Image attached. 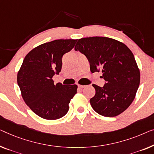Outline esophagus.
<instances>
[{
  "mask_svg": "<svg viewBox=\"0 0 154 154\" xmlns=\"http://www.w3.org/2000/svg\"><path fill=\"white\" fill-rule=\"evenodd\" d=\"M78 87H79V88H85L86 85H78Z\"/></svg>",
  "mask_w": 154,
  "mask_h": 154,
  "instance_id": "esophagus-1",
  "label": "esophagus"
}]
</instances>
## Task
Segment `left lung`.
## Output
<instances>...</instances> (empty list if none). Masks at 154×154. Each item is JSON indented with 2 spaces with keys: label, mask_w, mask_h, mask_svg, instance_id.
Masks as SVG:
<instances>
[{
  "label": "left lung",
  "mask_w": 154,
  "mask_h": 154,
  "mask_svg": "<svg viewBox=\"0 0 154 154\" xmlns=\"http://www.w3.org/2000/svg\"><path fill=\"white\" fill-rule=\"evenodd\" d=\"M74 50L85 55L91 72L101 71L103 87L92 85L96 90L90 104L98 114L112 117L126 110L135 99L140 75L131 51L125 44L104 37L79 39Z\"/></svg>",
  "instance_id": "left-lung-1"
}]
</instances>
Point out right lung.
Instances as JSON below:
<instances>
[{
  "instance_id": "add662e5",
  "label": "right lung",
  "mask_w": 154,
  "mask_h": 154,
  "mask_svg": "<svg viewBox=\"0 0 154 154\" xmlns=\"http://www.w3.org/2000/svg\"><path fill=\"white\" fill-rule=\"evenodd\" d=\"M77 39H57L39 45L24 58L17 75V83L26 105L39 117L54 120L64 117L77 92L76 85L54 84L64 54L74 47Z\"/></svg>"
}]
</instances>
